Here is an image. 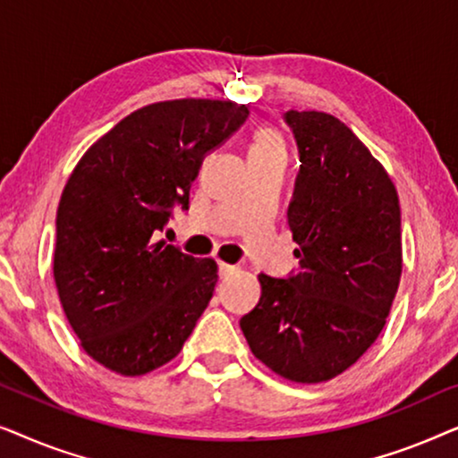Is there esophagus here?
Returning a JSON list of instances; mask_svg holds the SVG:
<instances>
[{
    "mask_svg": "<svg viewBox=\"0 0 458 458\" xmlns=\"http://www.w3.org/2000/svg\"><path fill=\"white\" fill-rule=\"evenodd\" d=\"M237 267H233V265H227V262H221L218 260V275H221V277H227V275H231L235 271Z\"/></svg>",
    "mask_w": 458,
    "mask_h": 458,
    "instance_id": "esophagus-1",
    "label": "esophagus"
}]
</instances>
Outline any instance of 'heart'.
Segmentation results:
<instances>
[{
    "instance_id": "1",
    "label": "heart",
    "mask_w": 458,
    "mask_h": 458,
    "mask_svg": "<svg viewBox=\"0 0 458 458\" xmlns=\"http://www.w3.org/2000/svg\"><path fill=\"white\" fill-rule=\"evenodd\" d=\"M248 158H284L285 160V143L277 129L260 127L254 131L252 143H250Z\"/></svg>"
}]
</instances>
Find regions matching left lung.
<instances>
[{"instance_id":"1","label":"left lung","mask_w":458,"mask_h":458,"mask_svg":"<svg viewBox=\"0 0 458 458\" xmlns=\"http://www.w3.org/2000/svg\"><path fill=\"white\" fill-rule=\"evenodd\" d=\"M300 171L287 208L296 273H260L240 327L256 359L296 384H321L377 340L403 273L398 193L386 168L335 116L287 110Z\"/></svg>"}]
</instances>
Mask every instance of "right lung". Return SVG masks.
<instances>
[{
    "instance_id": "1",
    "label": "right lung",
    "mask_w": 458,
    "mask_h": 458,
    "mask_svg": "<svg viewBox=\"0 0 458 458\" xmlns=\"http://www.w3.org/2000/svg\"><path fill=\"white\" fill-rule=\"evenodd\" d=\"M243 104L158 102L87 149L62 191L54 279L81 346L135 377L181 352L216 285V262L156 242L206 156L246 123Z\"/></svg>"
}]
</instances>
